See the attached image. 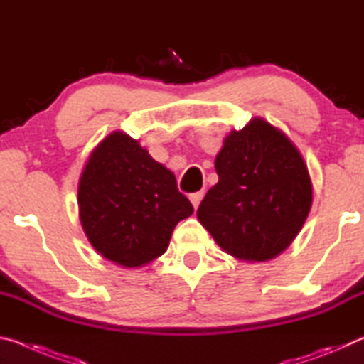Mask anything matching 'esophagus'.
Returning <instances> with one entry per match:
<instances>
[{"instance_id":"esophagus-1","label":"esophagus","mask_w":364,"mask_h":364,"mask_svg":"<svg viewBox=\"0 0 364 364\" xmlns=\"http://www.w3.org/2000/svg\"><path fill=\"white\" fill-rule=\"evenodd\" d=\"M204 191H199V193H194V194H191L189 196V199H191V204L194 205V208H197L199 207V204H200V200L204 199Z\"/></svg>"}]
</instances>
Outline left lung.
<instances>
[{
  "label": "left lung",
  "mask_w": 364,
  "mask_h": 364,
  "mask_svg": "<svg viewBox=\"0 0 364 364\" xmlns=\"http://www.w3.org/2000/svg\"><path fill=\"white\" fill-rule=\"evenodd\" d=\"M218 183L197 218L228 254L264 262L289 247L311 207L306 165L291 139L262 119L231 132L215 159Z\"/></svg>",
  "instance_id": "1"
}]
</instances>
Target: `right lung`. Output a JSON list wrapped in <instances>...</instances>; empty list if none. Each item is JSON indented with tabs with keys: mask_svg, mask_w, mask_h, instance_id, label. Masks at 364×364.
Masks as SVG:
<instances>
[{
	"mask_svg": "<svg viewBox=\"0 0 364 364\" xmlns=\"http://www.w3.org/2000/svg\"><path fill=\"white\" fill-rule=\"evenodd\" d=\"M78 208L91 245L130 268L162 255L178 221L194 212L175 175L120 132L91 154L80 180Z\"/></svg>",
	"mask_w": 364,
	"mask_h": 364,
	"instance_id": "right-lung-1",
	"label": "right lung"
}]
</instances>
